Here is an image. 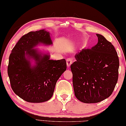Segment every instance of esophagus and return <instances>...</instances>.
<instances>
[{"mask_svg": "<svg viewBox=\"0 0 126 126\" xmlns=\"http://www.w3.org/2000/svg\"><path fill=\"white\" fill-rule=\"evenodd\" d=\"M72 60L71 59V58H68L66 59V63H67V66L70 67V65H71V64H72Z\"/></svg>", "mask_w": 126, "mask_h": 126, "instance_id": "34e87169", "label": "esophagus"}]
</instances>
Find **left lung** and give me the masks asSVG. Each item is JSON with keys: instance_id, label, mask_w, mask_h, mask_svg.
<instances>
[{"instance_id": "8db88e82", "label": "left lung", "mask_w": 126, "mask_h": 126, "mask_svg": "<svg viewBox=\"0 0 126 126\" xmlns=\"http://www.w3.org/2000/svg\"><path fill=\"white\" fill-rule=\"evenodd\" d=\"M98 43L75 56L70 68L75 95L84 103H99L112 94L118 79L119 60L110 42L96 34Z\"/></svg>"}]
</instances>
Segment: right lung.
I'll use <instances>...</instances> for the list:
<instances>
[{
	"label": "right lung",
	"mask_w": 126,
	"mask_h": 126,
	"mask_svg": "<svg viewBox=\"0 0 126 126\" xmlns=\"http://www.w3.org/2000/svg\"><path fill=\"white\" fill-rule=\"evenodd\" d=\"M40 45H52L50 34L45 30L22 36L9 57L7 71L12 89L20 98L30 103L49 100L57 81L66 69L65 59L50 60L48 52L35 48Z\"/></svg>",
	"instance_id": "right-lung-1"
}]
</instances>
